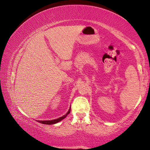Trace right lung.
I'll return each mask as SVG.
<instances>
[{"mask_svg":"<svg viewBox=\"0 0 150 150\" xmlns=\"http://www.w3.org/2000/svg\"><path fill=\"white\" fill-rule=\"evenodd\" d=\"M69 112H70V109L68 110V112H67V114H65V115H63V117H59L58 119H56V120H48V121H38L39 122L41 123V124H48V125H51V124H57V123H58L59 122H60L62 120H63L65 117H66L67 115H68Z\"/></svg>","mask_w":150,"mask_h":150,"instance_id":"right-lung-1","label":"right lung"}]
</instances>
